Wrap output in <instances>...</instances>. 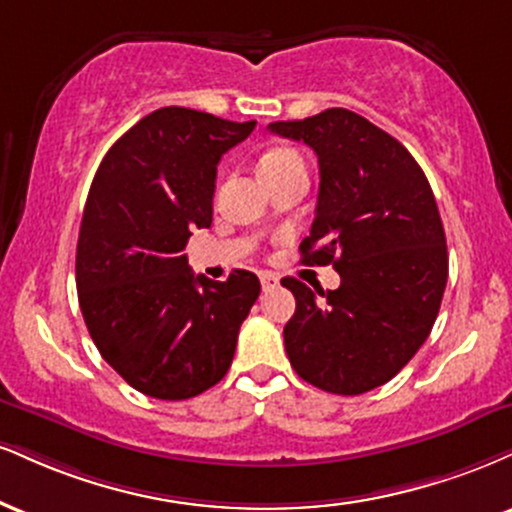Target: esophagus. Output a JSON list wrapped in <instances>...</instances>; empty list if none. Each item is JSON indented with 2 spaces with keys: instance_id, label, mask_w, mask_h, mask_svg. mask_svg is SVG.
<instances>
[{
  "instance_id": "esophagus-1",
  "label": "esophagus",
  "mask_w": 512,
  "mask_h": 512,
  "mask_svg": "<svg viewBox=\"0 0 512 512\" xmlns=\"http://www.w3.org/2000/svg\"><path fill=\"white\" fill-rule=\"evenodd\" d=\"M260 281H262L264 291H272V288L279 286V279H276V274H272V272H262Z\"/></svg>"
}]
</instances>
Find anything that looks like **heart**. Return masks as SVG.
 I'll use <instances>...</instances> for the list:
<instances>
[{
    "instance_id": "1",
    "label": "heart",
    "mask_w": 512,
    "mask_h": 512,
    "mask_svg": "<svg viewBox=\"0 0 512 512\" xmlns=\"http://www.w3.org/2000/svg\"><path fill=\"white\" fill-rule=\"evenodd\" d=\"M295 162H303L300 155L291 147H274V150L264 152L260 164H257V174H269V171H281L286 166H291Z\"/></svg>"
}]
</instances>
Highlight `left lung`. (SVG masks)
<instances>
[{
  "instance_id": "obj_1",
  "label": "left lung",
  "mask_w": 512,
  "mask_h": 512,
  "mask_svg": "<svg viewBox=\"0 0 512 512\" xmlns=\"http://www.w3.org/2000/svg\"><path fill=\"white\" fill-rule=\"evenodd\" d=\"M269 131L315 150L317 209L300 252L341 274L336 291L281 281L295 295L283 326L288 360L322 391L377 389L408 365L439 315L448 252L432 186L396 138L348 109L274 121Z\"/></svg>"
}]
</instances>
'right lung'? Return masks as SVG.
<instances>
[{
    "instance_id": "obj_1",
    "label": "right lung",
    "mask_w": 512,
    "mask_h": 512,
    "mask_svg": "<svg viewBox=\"0 0 512 512\" xmlns=\"http://www.w3.org/2000/svg\"><path fill=\"white\" fill-rule=\"evenodd\" d=\"M252 128L157 109L109 147L90 186L76 250L80 312L100 355L145 396L186 400L219 384L260 295L252 272L212 281L183 255L193 229L212 224L221 155Z\"/></svg>"
}]
</instances>
